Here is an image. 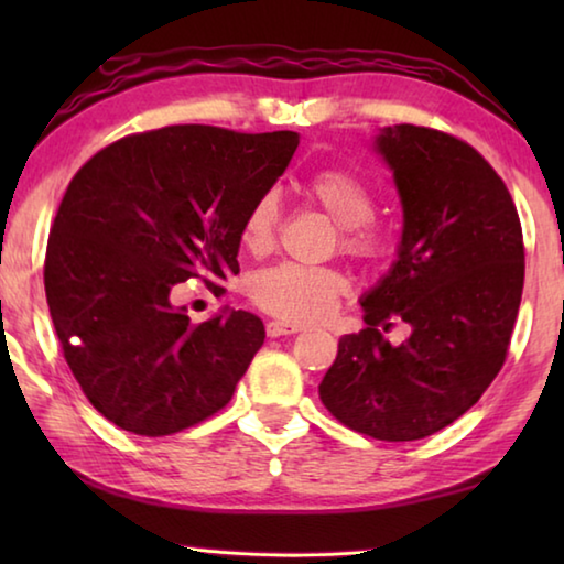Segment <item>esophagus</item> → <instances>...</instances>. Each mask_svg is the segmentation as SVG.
<instances>
[{"mask_svg":"<svg viewBox=\"0 0 564 564\" xmlns=\"http://www.w3.org/2000/svg\"><path fill=\"white\" fill-rule=\"evenodd\" d=\"M301 326H295V323L289 321H269L265 323V333H269L271 338H281V336H293V333H299Z\"/></svg>","mask_w":564,"mask_h":564,"instance_id":"esophagus-1","label":"esophagus"}]
</instances>
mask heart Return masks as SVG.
<instances>
[{"instance_id": "heart-1", "label": "heart", "mask_w": 564, "mask_h": 564, "mask_svg": "<svg viewBox=\"0 0 564 564\" xmlns=\"http://www.w3.org/2000/svg\"><path fill=\"white\" fill-rule=\"evenodd\" d=\"M305 194L338 224V246L350 259L373 263L386 259L388 234L376 221V191L356 171L326 166L305 181ZM281 226V202L275 191H265L248 208L241 241L251 253H263L275 243ZM348 291V279L330 265L275 263L251 275L248 299L261 311L291 323H316L328 318Z\"/></svg>"}]
</instances>
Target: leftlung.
<instances>
[{
  "instance_id": "left-lung-1",
  "label": "left lung",
  "mask_w": 564,
  "mask_h": 564,
  "mask_svg": "<svg viewBox=\"0 0 564 564\" xmlns=\"http://www.w3.org/2000/svg\"><path fill=\"white\" fill-rule=\"evenodd\" d=\"M376 147L403 204L398 261L366 299V328L338 340L318 393L376 441L405 443L467 413L508 358L524 283L518 208L488 161L453 133L398 123ZM398 319L414 333L382 338Z\"/></svg>"
}]
</instances>
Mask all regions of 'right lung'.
Segmentation results:
<instances>
[{
  "mask_svg": "<svg viewBox=\"0 0 564 564\" xmlns=\"http://www.w3.org/2000/svg\"><path fill=\"white\" fill-rule=\"evenodd\" d=\"M299 147L295 131L176 123L97 151L66 186L44 259L56 338L76 383L123 431L164 437L231 400L263 346V321L191 323L171 289L238 273L248 208Z\"/></svg>",
  "mask_w": 564,
  "mask_h": 564,
  "instance_id": "1",
  "label": "right lung"
}]
</instances>
